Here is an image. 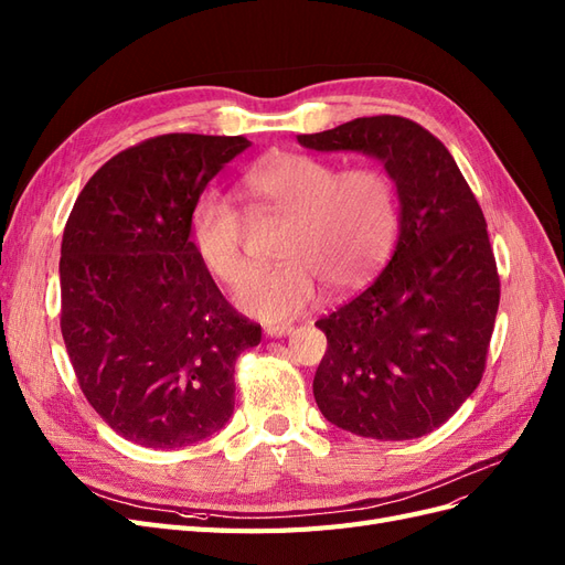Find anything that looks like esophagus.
I'll list each match as a JSON object with an SVG mask.
<instances>
[{"mask_svg": "<svg viewBox=\"0 0 565 565\" xmlns=\"http://www.w3.org/2000/svg\"><path fill=\"white\" fill-rule=\"evenodd\" d=\"M264 332L268 337H287L295 332V324L292 322H270V324H266Z\"/></svg>", "mask_w": 565, "mask_h": 565, "instance_id": "obj_1", "label": "esophagus"}]
</instances>
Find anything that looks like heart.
<instances>
[{
  "label": "heart",
  "mask_w": 565,
  "mask_h": 565,
  "mask_svg": "<svg viewBox=\"0 0 565 565\" xmlns=\"http://www.w3.org/2000/svg\"><path fill=\"white\" fill-rule=\"evenodd\" d=\"M241 193L254 212L287 216L276 268L247 270L245 216L221 193H204L191 212V241L235 301L264 320L303 313L322 285L344 292L365 282L388 256L398 233V198L377 167L337 164L306 152H273L241 177Z\"/></svg>",
  "instance_id": "heart-1"
}]
</instances>
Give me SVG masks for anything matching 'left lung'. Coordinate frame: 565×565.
<instances>
[{"mask_svg":"<svg viewBox=\"0 0 565 565\" xmlns=\"http://www.w3.org/2000/svg\"><path fill=\"white\" fill-rule=\"evenodd\" d=\"M297 141L380 160L401 202L398 243L380 278L316 322L328 337L313 380L320 413L363 438L431 434L486 370L500 306L486 216L450 150L407 117H358Z\"/></svg>","mask_w":565,"mask_h":565,"instance_id":"obj_1","label":"left lung"}]
</instances>
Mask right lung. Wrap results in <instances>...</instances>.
Here are the masks:
<instances>
[{"label":"right lung","instance_id":"obj_1","mask_svg":"<svg viewBox=\"0 0 565 565\" xmlns=\"http://www.w3.org/2000/svg\"><path fill=\"white\" fill-rule=\"evenodd\" d=\"M245 148V136H156L100 167L67 216L65 349L89 405L136 446L172 450L224 429L237 355L262 341L191 243L195 202Z\"/></svg>","mask_w":565,"mask_h":565}]
</instances>
